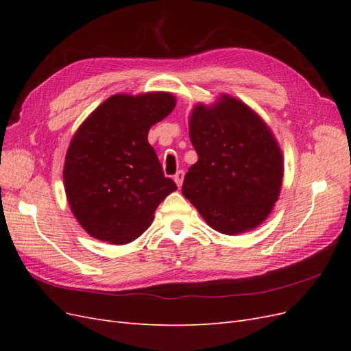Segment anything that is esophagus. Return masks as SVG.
Instances as JSON below:
<instances>
[{
  "label": "esophagus",
  "instance_id": "1",
  "mask_svg": "<svg viewBox=\"0 0 351 351\" xmlns=\"http://www.w3.org/2000/svg\"><path fill=\"white\" fill-rule=\"evenodd\" d=\"M183 178H184V171H183V169H178V171L176 173V176H174V182H176V184L178 187L183 184Z\"/></svg>",
  "mask_w": 351,
  "mask_h": 351
}]
</instances>
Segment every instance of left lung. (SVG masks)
Wrapping results in <instances>:
<instances>
[{
    "instance_id": "obj_1",
    "label": "left lung",
    "mask_w": 351,
    "mask_h": 351,
    "mask_svg": "<svg viewBox=\"0 0 351 351\" xmlns=\"http://www.w3.org/2000/svg\"><path fill=\"white\" fill-rule=\"evenodd\" d=\"M189 136L197 161L182 192L206 224L239 234L267 219L280 196L284 161L269 127L246 104L221 95L193 108Z\"/></svg>"
}]
</instances>
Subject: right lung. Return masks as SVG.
<instances>
[{
  "instance_id": "1",
  "label": "right lung",
  "mask_w": 351,
  "mask_h": 351,
  "mask_svg": "<svg viewBox=\"0 0 351 351\" xmlns=\"http://www.w3.org/2000/svg\"><path fill=\"white\" fill-rule=\"evenodd\" d=\"M174 107L167 92L114 95L74 133L62 176L73 215L92 237L112 244L136 240L177 190L147 142L151 127Z\"/></svg>"
}]
</instances>
